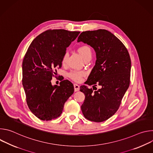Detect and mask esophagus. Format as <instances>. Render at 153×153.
Returning a JSON list of instances; mask_svg holds the SVG:
<instances>
[{
    "mask_svg": "<svg viewBox=\"0 0 153 153\" xmlns=\"http://www.w3.org/2000/svg\"><path fill=\"white\" fill-rule=\"evenodd\" d=\"M74 91L76 92V91H79V90H80V86L79 85L76 84V83H74Z\"/></svg>",
    "mask_w": 153,
    "mask_h": 153,
    "instance_id": "esophagus-1",
    "label": "esophagus"
}]
</instances>
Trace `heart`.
I'll return each mask as SVG.
<instances>
[{
    "instance_id": "heart-1",
    "label": "heart",
    "mask_w": 153,
    "mask_h": 153,
    "mask_svg": "<svg viewBox=\"0 0 153 153\" xmlns=\"http://www.w3.org/2000/svg\"><path fill=\"white\" fill-rule=\"evenodd\" d=\"M78 52L80 55L85 60L86 58L92 56V51L91 48L88 45H82L78 48ZM67 58V54H65L63 57V63L65 62ZM85 73L83 71H72L69 74V77L76 82H79L81 80L82 77L83 76Z\"/></svg>"
}]
</instances>
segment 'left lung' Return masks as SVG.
Wrapping results in <instances>:
<instances>
[{"mask_svg": "<svg viewBox=\"0 0 153 153\" xmlns=\"http://www.w3.org/2000/svg\"><path fill=\"white\" fill-rule=\"evenodd\" d=\"M80 42L90 45L96 54L95 66L85 83L101 87L94 92L85 85L80 86V91L85 96L81 110L88 120L103 122L117 111L129 87V54L123 43L106 30L83 31L78 37Z\"/></svg>", "mask_w": 153, "mask_h": 153, "instance_id": "obj_1", "label": "left lung"}]
</instances>
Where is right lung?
Wrapping results in <instances>:
<instances>
[{"label": "right lung", "mask_w": 153, "mask_h": 153, "mask_svg": "<svg viewBox=\"0 0 153 153\" xmlns=\"http://www.w3.org/2000/svg\"><path fill=\"white\" fill-rule=\"evenodd\" d=\"M79 31L49 30L31 42L22 62V85L30 111L42 120H51L60 116L65 103L74 93L68 80L52 85L56 68H60L67 48Z\"/></svg>", "instance_id": "add662e5"}]
</instances>
